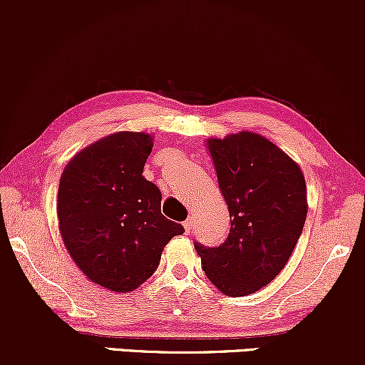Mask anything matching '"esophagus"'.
Returning <instances> with one entry per match:
<instances>
[{"label":"esophagus","mask_w":365,"mask_h":365,"mask_svg":"<svg viewBox=\"0 0 365 365\" xmlns=\"http://www.w3.org/2000/svg\"><path fill=\"white\" fill-rule=\"evenodd\" d=\"M183 228H185V233H190V230H192V220H187L185 223H183Z\"/></svg>","instance_id":"34e87169"}]
</instances>
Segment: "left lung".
Returning a JSON list of instances; mask_svg holds the SVG:
<instances>
[{"instance_id": "8db88e82", "label": "left lung", "mask_w": 365, "mask_h": 365, "mask_svg": "<svg viewBox=\"0 0 365 365\" xmlns=\"http://www.w3.org/2000/svg\"><path fill=\"white\" fill-rule=\"evenodd\" d=\"M207 149L232 228L220 247L195 244V250L223 295H250L273 282L299 242L309 207L304 173L255 132L212 137Z\"/></svg>"}]
</instances>
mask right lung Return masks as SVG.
I'll return each mask as SVG.
<instances>
[{"instance_id":"right-lung-1","label":"right lung","mask_w":365,"mask_h":365,"mask_svg":"<svg viewBox=\"0 0 365 365\" xmlns=\"http://www.w3.org/2000/svg\"><path fill=\"white\" fill-rule=\"evenodd\" d=\"M154 145L145 132H115L78 150L58 187V226L70 257L115 293L153 276L183 226L161 215V192L142 177Z\"/></svg>"}]
</instances>
